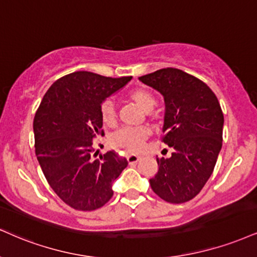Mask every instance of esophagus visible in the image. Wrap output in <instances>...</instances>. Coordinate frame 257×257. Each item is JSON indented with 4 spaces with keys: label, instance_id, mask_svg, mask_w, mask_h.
<instances>
[{
    "label": "esophagus",
    "instance_id": "34e87169",
    "mask_svg": "<svg viewBox=\"0 0 257 257\" xmlns=\"http://www.w3.org/2000/svg\"><path fill=\"white\" fill-rule=\"evenodd\" d=\"M126 160H128L129 164H137L140 160V157L137 156V154H128L126 156Z\"/></svg>",
    "mask_w": 257,
    "mask_h": 257
}]
</instances>
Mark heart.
I'll return each instance as SVG.
<instances>
[{
	"label": "heart",
	"instance_id": "b5f03b06",
	"mask_svg": "<svg viewBox=\"0 0 257 257\" xmlns=\"http://www.w3.org/2000/svg\"><path fill=\"white\" fill-rule=\"evenodd\" d=\"M128 98L134 101L145 112H151L157 105V99L152 92L145 88H135L128 93ZM101 122L107 126L116 124V107L111 99H106L99 107ZM150 129L147 128H122L113 133L110 138L112 147L123 150L129 153H139L144 148L145 141L150 137Z\"/></svg>",
	"mask_w": 257,
	"mask_h": 257
}]
</instances>
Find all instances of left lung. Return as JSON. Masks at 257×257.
I'll return each instance as SVG.
<instances>
[{"mask_svg":"<svg viewBox=\"0 0 257 257\" xmlns=\"http://www.w3.org/2000/svg\"><path fill=\"white\" fill-rule=\"evenodd\" d=\"M139 79L164 95L162 141L174 150L170 158H157L159 170L150 179L151 188L166 202H187L205 187L221 150L220 104L205 82L177 68Z\"/></svg>","mask_w":257,"mask_h":257,"instance_id":"8db88e82","label":"left lung"}]
</instances>
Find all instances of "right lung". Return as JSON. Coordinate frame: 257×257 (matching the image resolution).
<instances>
[{
  "label": "right lung",
  "instance_id": "obj_1",
  "mask_svg": "<svg viewBox=\"0 0 257 257\" xmlns=\"http://www.w3.org/2000/svg\"><path fill=\"white\" fill-rule=\"evenodd\" d=\"M131 80L91 72L68 74L52 83L37 109V159L52 190L76 211L103 207L113 195V181L128 165L113 151L99 158L92 151L97 135H104L100 104Z\"/></svg>",
  "mask_w": 257,
  "mask_h": 257
}]
</instances>
